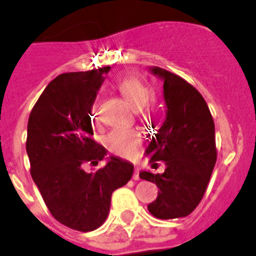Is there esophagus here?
<instances>
[{
	"instance_id": "esophagus-1",
	"label": "esophagus",
	"mask_w": 256,
	"mask_h": 256,
	"mask_svg": "<svg viewBox=\"0 0 256 256\" xmlns=\"http://www.w3.org/2000/svg\"><path fill=\"white\" fill-rule=\"evenodd\" d=\"M132 178L135 179V180L140 179V176H139V168H138V166H136V168H135V172H134V176H132Z\"/></svg>"
}]
</instances>
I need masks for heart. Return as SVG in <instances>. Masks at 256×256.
<instances>
[{
	"label": "heart",
	"mask_w": 256,
	"mask_h": 256,
	"mask_svg": "<svg viewBox=\"0 0 256 256\" xmlns=\"http://www.w3.org/2000/svg\"><path fill=\"white\" fill-rule=\"evenodd\" d=\"M116 90L124 96V98L135 108L144 107L154 96V90L144 80L136 77H124L120 80H117ZM155 110L152 107H148L146 116L154 114ZM92 122H98L97 117V110L93 107L90 112ZM142 144V136L139 131L132 128H117L108 134L106 138V146L114 154L122 158H131L139 152Z\"/></svg>",
	"instance_id": "obj_1"
}]
</instances>
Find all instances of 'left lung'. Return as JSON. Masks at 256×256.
Wrapping results in <instances>:
<instances>
[{
	"label": "left lung",
	"instance_id": "8db88e82",
	"mask_svg": "<svg viewBox=\"0 0 256 256\" xmlns=\"http://www.w3.org/2000/svg\"><path fill=\"white\" fill-rule=\"evenodd\" d=\"M149 70L164 82L166 114L145 152L152 156V166L164 162L166 170H142L139 176L159 188L156 200L148 204L150 214L182 218L200 202L216 164L214 118L202 94L183 78L159 66Z\"/></svg>",
	"mask_w": 256,
	"mask_h": 256
}]
</instances>
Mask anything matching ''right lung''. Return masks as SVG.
Wrapping results in <instances>:
<instances>
[{
    "label": "right lung",
    "mask_w": 256,
    "mask_h": 256,
    "mask_svg": "<svg viewBox=\"0 0 256 256\" xmlns=\"http://www.w3.org/2000/svg\"><path fill=\"white\" fill-rule=\"evenodd\" d=\"M110 66L58 76L45 88L28 122L31 176L50 214L73 230L93 231L106 221L112 192L132 176L134 166L111 155L104 168L84 170L107 154L93 135L90 112Z\"/></svg>",
    "instance_id": "1"
}]
</instances>
